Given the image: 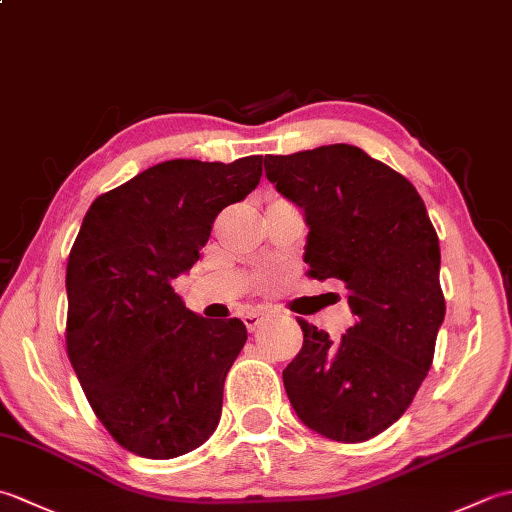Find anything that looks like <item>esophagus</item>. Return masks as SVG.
Instances as JSON below:
<instances>
[{"label":"esophagus","instance_id":"obj_1","mask_svg":"<svg viewBox=\"0 0 512 512\" xmlns=\"http://www.w3.org/2000/svg\"><path fill=\"white\" fill-rule=\"evenodd\" d=\"M242 321H244V325L248 328V332H255L259 325H262L264 314L262 312H246Z\"/></svg>","mask_w":512,"mask_h":512}]
</instances>
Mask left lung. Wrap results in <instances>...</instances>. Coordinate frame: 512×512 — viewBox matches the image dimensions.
I'll return each mask as SVG.
<instances>
[{"label":"left lung","instance_id":"left-lung-1","mask_svg":"<svg viewBox=\"0 0 512 512\" xmlns=\"http://www.w3.org/2000/svg\"><path fill=\"white\" fill-rule=\"evenodd\" d=\"M266 178L306 211V264L339 279L354 325L339 341L299 319L286 394L312 431L363 442L411 405L444 321L440 244L416 187L354 145L266 156Z\"/></svg>","mask_w":512,"mask_h":512}]
</instances>
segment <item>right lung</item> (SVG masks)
<instances>
[{"instance_id":"obj_1","label":"right lung","mask_w":512,"mask_h":512,"mask_svg":"<svg viewBox=\"0 0 512 512\" xmlns=\"http://www.w3.org/2000/svg\"><path fill=\"white\" fill-rule=\"evenodd\" d=\"M262 162H160L83 217L65 270V347L96 418L140 458H178L220 422L246 325L191 312L171 281L198 262L220 211L257 187Z\"/></svg>"}]
</instances>
